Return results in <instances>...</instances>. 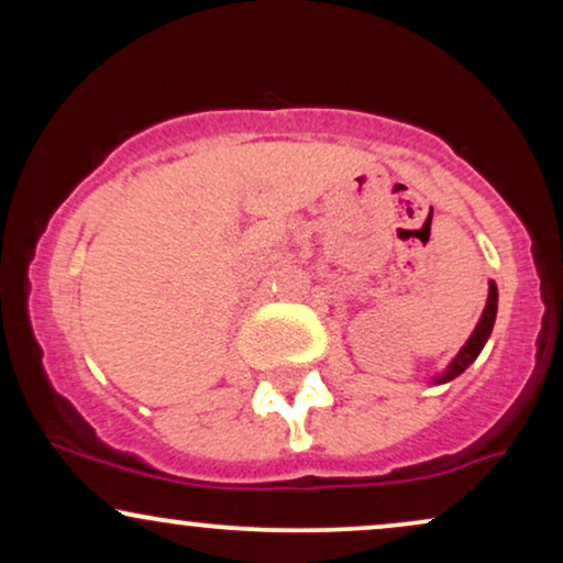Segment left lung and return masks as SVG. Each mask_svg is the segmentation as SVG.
Returning <instances> with one entry per match:
<instances>
[{"label": "left lung", "instance_id": "left-lung-1", "mask_svg": "<svg viewBox=\"0 0 563 563\" xmlns=\"http://www.w3.org/2000/svg\"><path fill=\"white\" fill-rule=\"evenodd\" d=\"M495 318H497V286H495L493 280H489L487 303H484L482 318H479V322H476L474 333L468 335V341H466V344L461 346V352H457L455 357L450 360V365L444 367L442 373H437L434 378H431V384H434V386H439V384H448V380H452V378L461 376V373L466 371V367H468L471 363H474L476 357H479L482 349H484V344H487L489 333H493V328H495Z\"/></svg>", "mask_w": 563, "mask_h": 563}]
</instances>
